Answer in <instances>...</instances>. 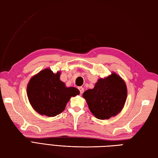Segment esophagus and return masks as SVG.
I'll list each match as a JSON object with an SVG mask.
<instances>
[{"label":"esophagus","mask_w":158,"mask_h":158,"mask_svg":"<svg viewBox=\"0 0 158 158\" xmlns=\"http://www.w3.org/2000/svg\"><path fill=\"white\" fill-rule=\"evenodd\" d=\"M79 91H80V94H82L83 93V92H84V88H83V87H79Z\"/></svg>","instance_id":"34e87169"}]
</instances>
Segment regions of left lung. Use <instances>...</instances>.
<instances>
[{
  "label": "left lung",
  "mask_w": 158,
  "mask_h": 158,
  "mask_svg": "<svg viewBox=\"0 0 158 158\" xmlns=\"http://www.w3.org/2000/svg\"><path fill=\"white\" fill-rule=\"evenodd\" d=\"M127 88L120 76L113 73L99 79L94 88L86 90L83 97L97 119H109L121 112L127 98Z\"/></svg>",
  "instance_id": "8db88e82"
}]
</instances>
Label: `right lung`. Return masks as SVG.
Instances as JSON below:
<instances>
[{"label":"right lung","mask_w":158,"mask_h":158,"mask_svg":"<svg viewBox=\"0 0 158 158\" xmlns=\"http://www.w3.org/2000/svg\"><path fill=\"white\" fill-rule=\"evenodd\" d=\"M60 72L45 69L32 77L27 86V96L32 108L41 115L54 117L64 110L72 96L79 94L78 89L66 88L60 81Z\"/></svg>","instance_id":"1"}]
</instances>
